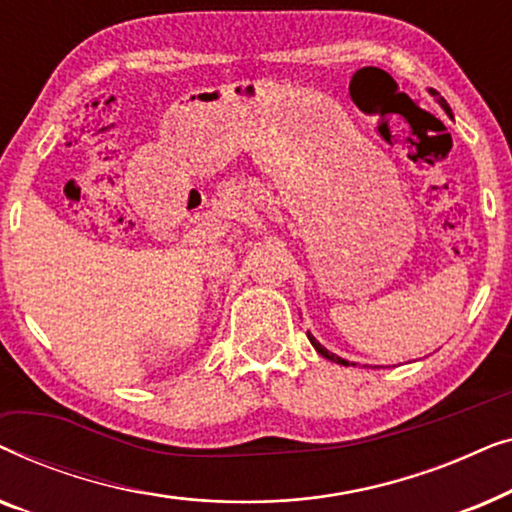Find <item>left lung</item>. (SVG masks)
<instances>
[{
    "instance_id": "left-lung-1",
    "label": "left lung",
    "mask_w": 512,
    "mask_h": 512,
    "mask_svg": "<svg viewBox=\"0 0 512 512\" xmlns=\"http://www.w3.org/2000/svg\"><path fill=\"white\" fill-rule=\"evenodd\" d=\"M431 95H436V93H433V90H431ZM438 102H440V107H443L445 111H450V107H447V102L443 100V97H438ZM307 338H310V342H312V347H314V349H317V352H319L321 356H326V359H328V361H335V363H342V366H349V361H345V359H340V356H335V354H331V352H328V349H326V347H321V345H319V342H317V340H314L310 333H307Z\"/></svg>"
}]
</instances>
